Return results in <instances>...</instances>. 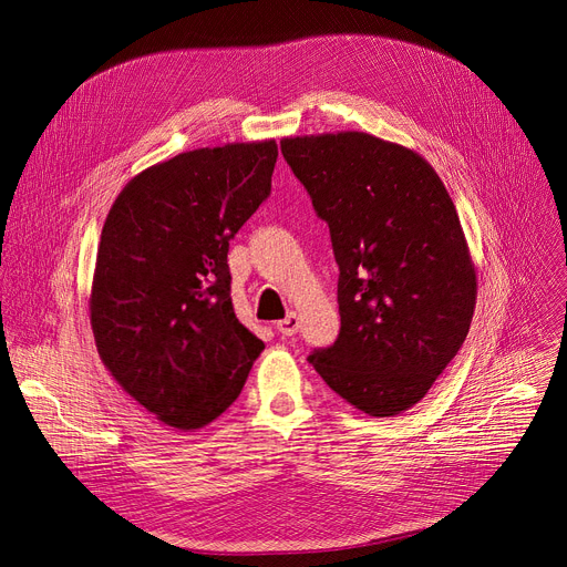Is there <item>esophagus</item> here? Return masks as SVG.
<instances>
[{"mask_svg": "<svg viewBox=\"0 0 567 567\" xmlns=\"http://www.w3.org/2000/svg\"><path fill=\"white\" fill-rule=\"evenodd\" d=\"M276 329H278L282 336L299 333V329H301V317L296 315V312H291V315H287L285 319H280V321L276 323Z\"/></svg>", "mask_w": 567, "mask_h": 567, "instance_id": "1", "label": "esophagus"}]
</instances>
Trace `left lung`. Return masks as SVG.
<instances>
[{"label": "left lung", "mask_w": 567, "mask_h": 567, "mask_svg": "<svg viewBox=\"0 0 567 567\" xmlns=\"http://www.w3.org/2000/svg\"><path fill=\"white\" fill-rule=\"evenodd\" d=\"M280 146L340 266V336L308 361L351 406L398 415L427 395L473 319L478 278L457 208L434 167L398 142L338 131Z\"/></svg>", "instance_id": "left-lung-1"}]
</instances>
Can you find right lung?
Instances as JSON below:
<instances>
[{"label": "right lung", "instance_id": "add662e5", "mask_svg": "<svg viewBox=\"0 0 567 567\" xmlns=\"http://www.w3.org/2000/svg\"><path fill=\"white\" fill-rule=\"evenodd\" d=\"M276 161V140L193 148L135 174L105 218L89 291L96 349L167 427L214 423L264 351L234 315L227 250Z\"/></svg>", "mask_w": 567, "mask_h": 567}]
</instances>
